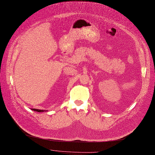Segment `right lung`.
I'll return each mask as SVG.
<instances>
[{
  "label": "right lung",
  "instance_id": "obj_1",
  "mask_svg": "<svg viewBox=\"0 0 155 155\" xmlns=\"http://www.w3.org/2000/svg\"><path fill=\"white\" fill-rule=\"evenodd\" d=\"M32 110H35V111H36V112H39L45 111V110H40V109H32Z\"/></svg>",
  "mask_w": 155,
  "mask_h": 155
}]
</instances>
